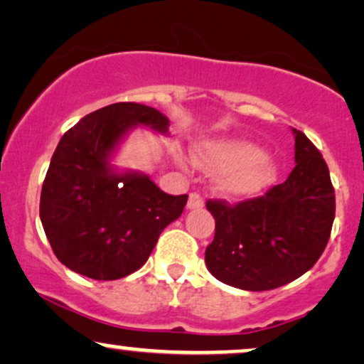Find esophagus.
I'll return each instance as SVG.
<instances>
[{"label":"esophagus","mask_w":364,"mask_h":364,"mask_svg":"<svg viewBox=\"0 0 364 364\" xmlns=\"http://www.w3.org/2000/svg\"><path fill=\"white\" fill-rule=\"evenodd\" d=\"M205 200L200 193H190V200H188V210H200L203 208Z\"/></svg>","instance_id":"obj_1"}]
</instances>
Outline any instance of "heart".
<instances>
[{"instance_id": "1", "label": "heart", "mask_w": 364, "mask_h": 364, "mask_svg": "<svg viewBox=\"0 0 364 364\" xmlns=\"http://www.w3.org/2000/svg\"><path fill=\"white\" fill-rule=\"evenodd\" d=\"M195 161L205 169L225 171L220 188L232 196L257 195L277 176L272 159L247 141H206L195 148Z\"/></svg>"}]
</instances>
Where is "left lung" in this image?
<instances>
[{"label": "left lung", "mask_w": 364, "mask_h": 364, "mask_svg": "<svg viewBox=\"0 0 364 364\" xmlns=\"http://www.w3.org/2000/svg\"><path fill=\"white\" fill-rule=\"evenodd\" d=\"M296 136V168L264 196L230 205L208 200L215 238L205 262L220 282L243 291H270L306 274L323 255L336 198L323 154L304 132Z\"/></svg>", "instance_id": "8db88e82"}]
</instances>
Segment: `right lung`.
Returning a JSON list of instances; mask_svg holds the SVG:
<instances>
[{
	"mask_svg": "<svg viewBox=\"0 0 364 364\" xmlns=\"http://www.w3.org/2000/svg\"><path fill=\"white\" fill-rule=\"evenodd\" d=\"M136 126L166 134L169 121L136 102L90 112L62 136L41 186L40 218L53 254L89 279L116 280L141 269L188 201L161 191L148 174L110 164Z\"/></svg>",
	"mask_w": 364,
	"mask_h": 364,
	"instance_id": "1",
	"label": "right lung"
}]
</instances>
